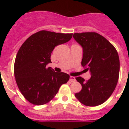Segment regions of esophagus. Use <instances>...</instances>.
<instances>
[{
	"mask_svg": "<svg viewBox=\"0 0 129 129\" xmlns=\"http://www.w3.org/2000/svg\"><path fill=\"white\" fill-rule=\"evenodd\" d=\"M70 81L71 82H75L76 81V79H75V77L73 76H70Z\"/></svg>",
	"mask_w": 129,
	"mask_h": 129,
	"instance_id": "obj_1",
	"label": "esophagus"
}]
</instances>
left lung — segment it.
<instances>
[{"instance_id": "left-lung-1", "label": "left lung", "mask_w": 129, "mask_h": 129, "mask_svg": "<svg viewBox=\"0 0 129 129\" xmlns=\"http://www.w3.org/2000/svg\"><path fill=\"white\" fill-rule=\"evenodd\" d=\"M73 38L83 49L81 64L86 72L91 73V78L87 81L80 76L76 78L82 90L75 97L86 106H99L109 98L116 86L119 73L118 52L109 41L97 33H75Z\"/></svg>"}]
</instances>
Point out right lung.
<instances>
[{"label":"right lung","instance_id":"1","mask_svg":"<svg viewBox=\"0 0 129 129\" xmlns=\"http://www.w3.org/2000/svg\"><path fill=\"white\" fill-rule=\"evenodd\" d=\"M72 33L42 30L23 42L16 55L14 76L19 90L28 101L41 106L55 96L60 87L70 79L68 74L56 73L47 65L56 46L67 42Z\"/></svg>","mask_w":129,"mask_h":129}]
</instances>
